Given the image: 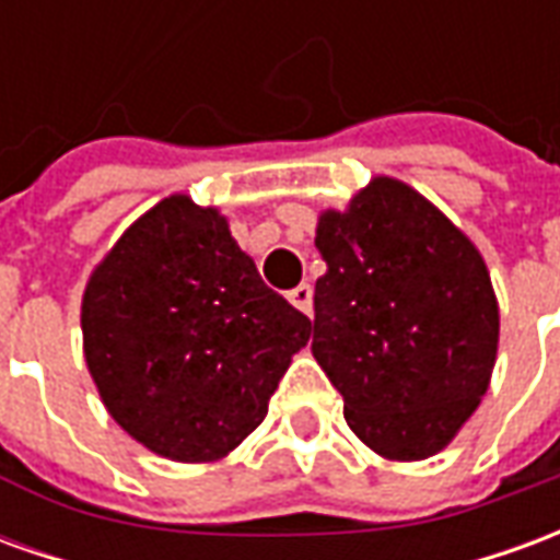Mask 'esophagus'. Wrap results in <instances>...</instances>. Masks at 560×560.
Returning <instances> with one entry per match:
<instances>
[{
  "label": "esophagus",
  "instance_id": "obj_1",
  "mask_svg": "<svg viewBox=\"0 0 560 560\" xmlns=\"http://www.w3.org/2000/svg\"><path fill=\"white\" fill-rule=\"evenodd\" d=\"M288 300H291V305H296L303 315L312 317V284H296V288L288 293Z\"/></svg>",
  "mask_w": 560,
  "mask_h": 560
}]
</instances>
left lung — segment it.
<instances>
[{
	"label": "left lung",
	"instance_id": "left-lung-1",
	"mask_svg": "<svg viewBox=\"0 0 560 560\" xmlns=\"http://www.w3.org/2000/svg\"><path fill=\"white\" fill-rule=\"evenodd\" d=\"M312 353L351 432L393 462L441 453L477 411L498 353L486 260L411 185L375 176L317 219Z\"/></svg>",
	"mask_w": 560,
	"mask_h": 560
}]
</instances>
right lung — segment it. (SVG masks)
Wrapping results in <instances>:
<instances>
[{
  "label": "right lung",
  "instance_id": "add662e5",
  "mask_svg": "<svg viewBox=\"0 0 560 560\" xmlns=\"http://www.w3.org/2000/svg\"><path fill=\"white\" fill-rule=\"evenodd\" d=\"M83 357L104 408L173 462H215L264 422L312 320L269 291L215 207L171 195L90 276Z\"/></svg>",
  "mask_w": 560,
  "mask_h": 560
}]
</instances>
